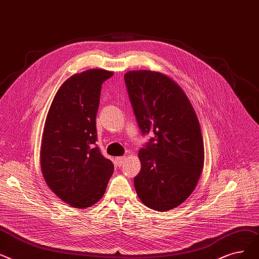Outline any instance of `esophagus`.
Listing matches in <instances>:
<instances>
[{
  "mask_svg": "<svg viewBox=\"0 0 259 259\" xmlns=\"http://www.w3.org/2000/svg\"><path fill=\"white\" fill-rule=\"evenodd\" d=\"M125 160H126L125 157H117V158H116V164H117L118 166H121L123 163H124Z\"/></svg>",
  "mask_w": 259,
  "mask_h": 259,
  "instance_id": "1",
  "label": "esophagus"
}]
</instances>
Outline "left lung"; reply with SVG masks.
<instances>
[{
	"label": "left lung",
	"mask_w": 259,
	"mask_h": 259,
	"mask_svg": "<svg viewBox=\"0 0 259 259\" xmlns=\"http://www.w3.org/2000/svg\"><path fill=\"white\" fill-rule=\"evenodd\" d=\"M124 80L142 134L155 135L139 151L141 170L134 178L135 189L147 207L171 210L189 198L201 175L199 120L180 85L164 73L130 70Z\"/></svg>",
	"instance_id": "obj_1"
}]
</instances>
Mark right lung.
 I'll list each match as a JSON object with an SVG mask.
<instances>
[{
	"label": "right lung",
	"mask_w": 259,
	"mask_h": 259,
	"mask_svg": "<svg viewBox=\"0 0 259 259\" xmlns=\"http://www.w3.org/2000/svg\"><path fill=\"white\" fill-rule=\"evenodd\" d=\"M113 71L93 68L60 86L49 107L41 143L43 177L58 197L76 208L99 201L114 164L96 146V116L102 83Z\"/></svg>",
	"instance_id": "1"
}]
</instances>
